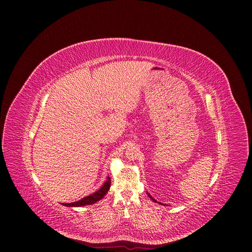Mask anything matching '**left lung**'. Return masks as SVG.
I'll return each mask as SVG.
<instances>
[{
    "mask_svg": "<svg viewBox=\"0 0 252 252\" xmlns=\"http://www.w3.org/2000/svg\"><path fill=\"white\" fill-rule=\"evenodd\" d=\"M148 196H149V197H150V198H151V199H152V200H153V201H155V202H157V201H156V200H155V199H153V198H152V197H151V196H150V195H149V194H148Z\"/></svg>",
    "mask_w": 252,
    "mask_h": 252,
    "instance_id": "left-lung-1",
    "label": "left lung"
}]
</instances>
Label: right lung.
Returning a JSON list of instances; mask_svg holds the SVG:
<instances>
[{
  "label": "right lung",
  "instance_id": "obj_1",
  "mask_svg": "<svg viewBox=\"0 0 252 252\" xmlns=\"http://www.w3.org/2000/svg\"><path fill=\"white\" fill-rule=\"evenodd\" d=\"M111 185V181H110V177L107 178L106 182L104 183L103 186L95 193H93L87 197H84L83 199L78 200L76 202H72V203H62L65 206H69V207H79V206H85V205H91L93 203H96L97 201L101 200L102 198L107 194L109 188Z\"/></svg>",
  "mask_w": 252,
  "mask_h": 252
}]
</instances>
